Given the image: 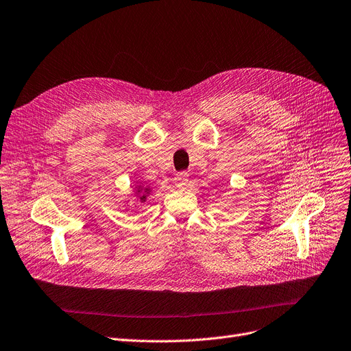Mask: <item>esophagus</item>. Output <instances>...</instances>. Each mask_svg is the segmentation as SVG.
<instances>
[{
	"label": "esophagus",
	"instance_id": "esophagus-1",
	"mask_svg": "<svg viewBox=\"0 0 351 351\" xmlns=\"http://www.w3.org/2000/svg\"><path fill=\"white\" fill-rule=\"evenodd\" d=\"M174 181H176V186L178 187V189H186L187 186H189V174L187 173H178L177 176H176V178H174Z\"/></svg>",
	"mask_w": 351,
	"mask_h": 351
}]
</instances>
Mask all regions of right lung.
<instances>
[{"mask_svg":"<svg viewBox=\"0 0 351 351\" xmlns=\"http://www.w3.org/2000/svg\"><path fill=\"white\" fill-rule=\"evenodd\" d=\"M131 189H132L131 194L127 195V199L122 202L123 207H130L131 203L134 206H141L147 202V199L152 193L151 186H147L145 183H143V181H136V183ZM131 212H134V210H131Z\"/></svg>","mask_w":351,"mask_h":351,"instance_id":"add662e5","label":"right lung"}]
</instances>
